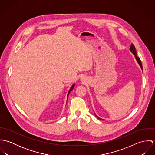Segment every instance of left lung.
I'll return each mask as SVG.
<instances>
[{"instance_id": "1", "label": "left lung", "mask_w": 155, "mask_h": 155, "mask_svg": "<svg viewBox=\"0 0 155 155\" xmlns=\"http://www.w3.org/2000/svg\"><path fill=\"white\" fill-rule=\"evenodd\" d=\"M130 51H131V52L133 53V54L135 55V59H136V60H137V61L138 62V64L140 65V66L141 67V70H143V66H142V64H141V60H140V58L138 57H137V52H136V50H135V46H134V45L132 44L131 45V46H130ZM95 114V113H94ZM95 115L97 116V117L98 118V119H100V117H98L95 114ZM103 120V119H102Z\"/></svg>"}]
</instances>
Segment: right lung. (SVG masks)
Masks as SVG:
<instances>
[{
    "instance_id": "add662e5",
    "label": "right lung",
    "mask_w": 155,
    "mask_h": 155,
    "mask_svg": "<svg viewBox=\"0 0 155 155\" xmlns=\"http://www.w3.org/2000/svg\"><path fill=\"white\" fill-rule=\"evenodd\" d=\"M74 84L71 86V87L70 88V90H69V91H68V94H67V97H68V94H70V92H71V91L73 89V88H74Z\"/></svg>"
}]
</instances>
